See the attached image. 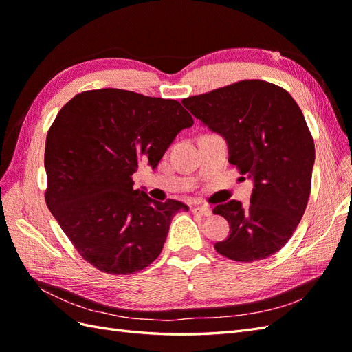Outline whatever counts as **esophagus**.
Instances as JSON below:
<instances>
[{
	"label": "esophagus",
	"instance_id": "1",
	"mask_svg": "<svg viewBox=\"0 0 352 352\" xmlns=\"http://www.w3.org/2000/svg\"><path fill=\"white\" fill-rule=\"evenodd\" d=\"M192 211L197 212V214H199V216H204V217H210L212 214L211 208L207 206H197L192 208Z\"/></svg>",
	"mask_w": 352,
	"mask_h": 352
}]
</instances>
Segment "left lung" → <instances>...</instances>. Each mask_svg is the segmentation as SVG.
Here are the masks:
<instances>
[{
  "mask_svg": "<svg viewBox=\"0 0 352 352\" xmlns=\"http://www.w3.org/2000/svg\"><path fill=\"white\" fill-rule=\"evenodd\" d=\"M210 131L225 138L229 163L252 179L251 202L232 199L212 212L230 225L219 254L252 263L278 252L301 221L311 190L314 141L289 92L258 79L182 100Z\"/></svg>",
  "mask_w": 352,
  "mask_h": 352,
  "instance_id": "1",
  "label": "left lung"
}]
</instances>
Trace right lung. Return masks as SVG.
Segmentation results:
<instances>
[{"instance_id":"add662e5","label":"right lung","mask_w":352,"mask_h":352,"mask_svg":"<svg viewBox=\"0 0 352 352\" xmlns=\"http://www.w3.org/2000/svg\"><path fill=\"white\" fill-rule=\"evenodd\" d=\"M194 119L175 100L132 91H85L63 107L45 142V201L73 247L94 267L131 274L163 250L170 223L189 207L133 189L141 163L157 167Z\"/></svg>"}]
</instances>
